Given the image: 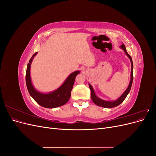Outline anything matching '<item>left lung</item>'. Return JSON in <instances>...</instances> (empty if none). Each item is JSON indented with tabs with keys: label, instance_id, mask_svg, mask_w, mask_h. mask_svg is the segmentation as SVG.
<instances>
[{
	"label": "left lung",
	"instance_id": "obj_1",
	"mask_svg": "<svg viewBox=\"0 0 156 156\" xmlns=\"http://www.w3.org/2000/svg\"><path fill=\"white\" fill-rule=\"evenodd\" d=\"M120 48L124 50V51L125 52V53L126 54V55L128 56V58H129L130 61H131V80L129 82V84L126 90V91L122 94V95L117 99L115 101H105L103 100H101L100 98H98L96 95L95 92H94V89L92 88V87L90 85V84H88L90 89L91 91V98L92 100L93 101V102L95 103L96 105H97L98 106L100 107H102L104 108H112V107H115L118 105H119L120 103H122V102L124 101V100L126 99V96H127V94H129L131 88V85H132V83H133V61H132L131 56L127 53V52L126 51V47L124 45V44H122V45H120Z\"/></svg>",
	"mask_w": 156,
	"mask_h": 156
}]
</instances>
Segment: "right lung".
<instances>
[{
    "label": "right lung",
    "mask_w": 156,
    "mask_h": 156,
    "mask_svg": "<svg viewBox=\"0 0 156 156\" xmlns=\"http://www.w3.org/2000/svg\"><path fill=\"white\" fill-rule=\"evenodd\" d=\"M37 53V52L32 55L29 60V63L27 65L26 72V84L28 91L36 103L44 107L53 108L64 105L69 100L71 91H72L75 79L80 72L79 71H75V72L71 73L62 85L55 90L48 94L41 93L37 91L33 87L30 78L31 63Z\"/></svg>",
    "instance_id": "1"
}]
</instances>
